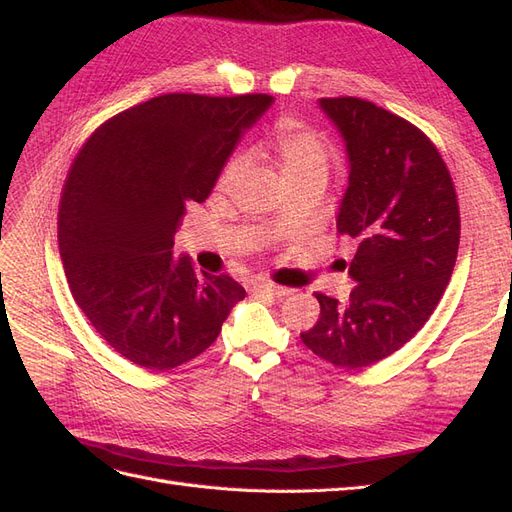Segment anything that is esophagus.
<instances>
[{
  "label": "esophagus",
  "mask_w": 512,
  "mask_h": 512,
  "mask_svg": "<svg viewBox=\"0 0 512 512\" xmlns=\"http://www.w3.org/2000/svg\"><path fill=\"white\" fill-rule=\"evenodd\" d=\"M252 290L254 292H271L275 294V297H288V294H292V288H286V286H277L269 280H254L252 282Z\"/></svg>",
  "instance_id": "esophagus-1"
}]
</instances>
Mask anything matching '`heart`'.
<instances>
[{"mask_svg": "<svg viewBox=\"0 0 512 512\" xmlns=\"http://www.w3.org/2000/svg\"><path fill=\"white\" fill-rule=\"evenodd\" d=\"M271 149L277 162L282 166L286 183L299 181L305 177H324L327 179L331 168V149L324 138L305 128L303 123L294 119H284L275 128L271 136ZM245 160L241 156H232L220 173V188H230L243 175Z\"/></svg>", "mask_w": 512, "mask_h": 512, "instance_id": "1", "label": "heart"}]
</instances>
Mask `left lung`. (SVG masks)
I'll use <instances>...</instances> for the list:
<instances>
[{
	"instance_id": "left-lung-1",
	"label": "left lung",
	"mask_w": 512,
	"mask_h": 512,
	"mask_svg": "<svg viewBox=\"0 0 512 512\" xmlns=\"http://www.w3.org/2000/svg\"><path fill=\"white\" fill-rule=\"evenodd\" d=\"M346 141L348 190L337 232L356 241L346 305L316 292L320 318L301 333L320 359L356 369L421 331L440 303L459 250V203L429 136L369 100L322 98Z\"/></svg>"
}]
</instances>
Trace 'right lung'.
I'll list each match as a JSON object with an SVG mask.
<instances>
[{
  "label": "right lung",
  "mask_w": 512,
  "mask_h": 512,
  "mask_svg": "<svg viewBox=\"0 0 512 512\" xmlns=\"http://www.w3.org/2000/svg\"><path fill=\"white\" fill-rule=\"evenodd\" d=\"M267 94H164L106 119L68 170L57 239L72 297L104 342L166 371L218 339L245 297L230 275L173 258L188 203H203Z\"/></svg>",
  "instance_id": "add662e5"
}]
</instances>
